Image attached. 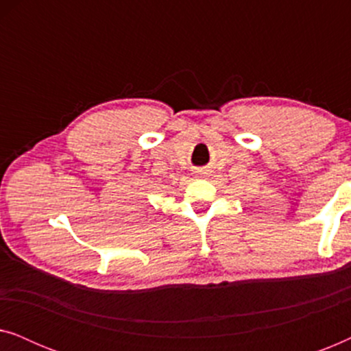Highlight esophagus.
Listing matches in <instances>:
<instances>
[{
  "label": "esophagus",
  "mask_w": 351,
  "mask_h": 351,
  "mask_svg": "<svg viewBox=\"0 0 351 351\" xmlns=\"http://www.w3.org/2000/svg\"><path fill=\"white\" fill-rule=\"evenodd\" d=\"M206 174H208V172H206L204 169H199V171H196V176H198V177H203V176H206Z\"/></svg>",
  "instance_id": "obj_1"
}]
</instances>
